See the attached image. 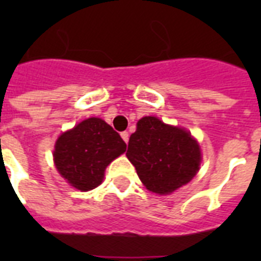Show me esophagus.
<instances>
[{"label":"esophagus","instance_id":"1","mask_svg":"<svg viewBox=\"0 0 261 261\" xmlns=\"http://www.w3.org/2000/svg\"><path fill=\"white\" fill-rule=\"evenodd\" d=\"M120 137H122L124 142L126 143L128 142V133H127V131H123V133H120Z\"/></svg>","mask_w":261,"mask_h":261}]
</instances>
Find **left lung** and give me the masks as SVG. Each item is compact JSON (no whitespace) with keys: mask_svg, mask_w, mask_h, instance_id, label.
Masks as SVG:
<instances>
[{"mask_svg":"<svg viewBox=\"0 0 261 261\" xmlns=\"http://www.w3.org/2000/svg\"><path fill=\"white\" fill-rule=\"evenodd\" d=\"M126 155L143 186L160 195L172 194L191 181L202 161L199 143L191 133L155 116L139 119Z\"/></svg>","mask_w":261,"mask_h":261,"instance_id":"8db88e82","label":"left lung"}]
</instances>
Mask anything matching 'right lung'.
<instances>
[{
  "label": "right lung",
  "mask_w": 261,
  "mask_h": 261,
  "mask_svg": "<svg viewBox=\"0 0 261 261\" xmlns=\"http://www.w3.org/2000/svg\"><path fill=\"white\" fill-rule=\"evenodd\" d=\"M126 151L120 135L100 118H89L59 135L54 164L71 187L90 191L100 186L106 168Z\"/></svg>",
  "instance_id": "add662e5"
}]
</instances>
